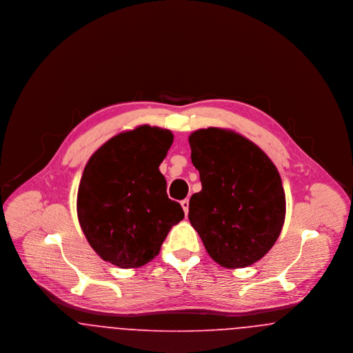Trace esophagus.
<instances>
[{"label": "esophagus", "mask_w": 353, "mask_h": 353, "mask_svg": "<svg viewBox=\"0 0 353 353\" xmlns=\"http://www.w3.org/2000/svg\"><path fill=\"white\" fill-rule=\"evenodd\" d=\"M181 206L184 209L185 216H188V212H189V200H183L181 201Z\"/></svg>", "instance_id": "34e87169"}]
</instances>
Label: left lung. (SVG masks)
Here are the masks:
<instances>
[{
  "instance_id": "left-lung-1",
  "label": "left lung",
  "mask_w": 353,
  "mask_h": 353,
  "mask_svg": "<svg viewBox=\"0 0 353 353\" xmlns=\"http://www.w3.org/2000/svg\"><path fill=\"white\" fill-rule=\"evenodd\" d=\"M201 192L189 201V221L222 268H246L265 256L282 232L285 196L269 156L249 139L223 128L189 136Z\"/></svg>"
}]
</instances>
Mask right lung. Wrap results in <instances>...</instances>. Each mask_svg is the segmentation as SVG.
Segmentation results:
<instances>
[{
    "label": "right lung",
    "mask_w": 353,
    "mask_h": 353,
    "mask_svg": "<svg viewBox=\"0 0 353 353\" xmlns=\"http://www.w3.org/2000/svg\"><path fill=\"white\" fill-rule=\"evenodd\" d=\"M173 143L169 130L140 125L104 143L84 167L77 212L103 261L134 269L152 261L173 225L184 219L159 170Z\"/></svg>",
    "instance_id": "add662e5"
}]
</instances>
